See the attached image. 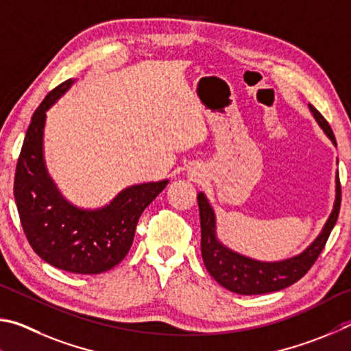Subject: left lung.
I'll return each instance as SVG.
<instances>
[{"label": "left lung", "instance_id": "1", "mask_svg": "<svg viewBox=\"0 0 351 351\" xmlns=\"http://www.w3.org/2000/svg\"><path fill=\"white\" fill-rule=\"evenodd\" d=\"M313 117H315L319 126L328 135V138L336 146L335 134L331 131L327 120L324 119L316 108L308 104ZM199 213H200V228H202V257L204 263L214 279L226 290L237 294H265L284 290L293 285L300 278L308 273L313 263L317 261L319 254L322 253L325 243L328 241L331 230L335 228L337 216L341 210V182L339 174L336 176V199L335 206L331 211L327 223L308 248L302 253L290 257V259L278 262H261L251 257L242 256L236 251L225 247L219 242L216 234V214L208 202L204 193L197 194Z\"/></svg>", "mask_w": 351, "mask_h": 351}]
</instances>
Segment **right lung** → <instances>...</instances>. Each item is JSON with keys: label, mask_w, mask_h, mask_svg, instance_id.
Segmentation results:
<instances>
[{"label": "right lung", "mask_w": 351, "mask_h": 351, "mask_svg": "<svg viewBox=\"0 0 351 351\" xmlns=\"http://www.w3.org/2000/svg\"><path fill=\"white\" fill-rule=\"evenodd\" d=\"M73 82L49 92L34 112L18 157L14 195L24 234L43 261L64 271L98 274L125 259L141 213L169 180L129 186L98 210L73 206L61 195L46 169L43 134L46 110Z\"/></svg>", "instance_id": "add662e5"}]
</instances>
